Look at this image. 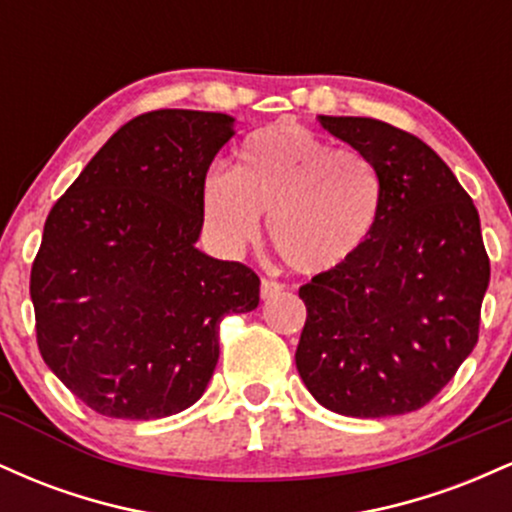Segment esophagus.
Masks as SVG:
<instances>
[{
	"mask_svg": "<svg viewBox=\"0 0 512 512\" xmlns=\"http://www.w3.org/2000/svg\"><path fill=\"white\" fill-rule=\"evenodd\" d=\"M284 291V284H279V281L274 279H262L260 284V296L264 298V301H269V298H274L276 293Z\"/></svg>",
	"mask_w": 512,
	"mask_h": 512,
	"instance_id": "1",
	"label": "esophagus"
}]
</instances>
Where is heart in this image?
Masks as SVG:
<instances>
[{
	"label": "heart",
	"instance_id": "obj_1",
	"mask_svg": "<svg viewBox=\"0 0 512 512\" xmlns=\"http://www.w3.org/2000/svg\"><path fill=\"white\" fill-rule=\"evenodd\" d=\"M383 207V180L363 151L332 146L298 122L250 134L236 170L209 168L202 211L223 250L255 243L262 214L279 257L301 274H325L363 248Z\"/></svg>",
	"mask_w": 512,
	"mask_h": 512
}]
</instances>
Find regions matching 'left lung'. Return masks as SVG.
<instances>
[{
    "label": "left lung",
    "mask_w": 512,
    "mask_h": 512,
    "mask_svg": "<svg viewBox=\"0 0 512 512\" xmlns=\"http://www.w3.org/2000/svg\"><path fill=\"white\" fill-rule=\"evenodd\" d=\"M383 180L363 248L301 286L296 368L325 409L383 419L421 409L479 339L491 264L479 211L452 170L414 134L373 117L320 115Z\"/></svg>",
    "instance_id": "left-lung-1"
}]
</instances>
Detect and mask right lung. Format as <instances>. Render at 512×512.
Segmentation results:
<instances>
[{
  "mask_svg": "<svg viewBox=\"0 0 512 512\" xmlns=\"http://www.w3.org/2000/svg\"><path fill=\"white\" fill-rule=\"evenodd\" d=\"M233 117L151 110L101 146L48 214L31 269L43 361L86 407L149 421L192 407L219 325L260 303V276L195 248L202 180Z\"/></svg>",
  "mask_w": 512,
  "mask_h": 512,
  "instance_id": "1",
  "label": "right lung"
}]
</instances>
